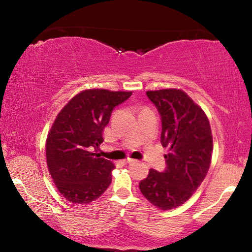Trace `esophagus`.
I'll return each mask as SVG.
<instances>
[{
	"mask_svg": "<svg viewBox=\"0 0 252 252\" xmlns=\"http://www.w3.org/2000/svg\"><path fill=\"white\" fill-rule=\"evenodd\" d=\"M135 161V160L134 159H132V158H126V159H125V160H123V163H125V164H126V163H130V162H134Z\"/></svg>",
	"mask_w": 252,
	"mask_h": 252,
	"instance_id": "34e87169",
	"label": "esophagus"
}]
</instances>
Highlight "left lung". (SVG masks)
<instances>
[{
	"label": "left lung",
	"mask_w": 252,
	"mask_h": 252,
	"mask_svg": "<svg viewBox=\"0 0 252 252\" xmlns=\"http://www.w3.org/2000/svg\"><path fill=\"white\" fill-rule=\"evenodd\" d=\"M146 94L161 116L167 169L161 173L151 169L138 187L155 207L171 210L189 200L206 178L213 149L211 127L205 111L183 90L162 89Z\"/></svg>",
	"instance_id": "obj_1"
}]
</instances>
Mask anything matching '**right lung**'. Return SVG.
Returning <instances> with one entry per match:
<instances>
[{
	"mask_svg": "<svg viewBox=\"0 0 252 252\" xmlns=\"http://www.w3.org/2000/svg\"><path fill=\"white\" fill-rule=\"evenodd\" d=\"M131 95L126 91L83 90L58 112L46 138V163L68 201L85 205L108 189L115 164L97 151L112 109Z\"/></svg>",
	"mask_w": 252,
	"mask_h": 252,
	"instance_id": "obj_1",
	"label": "right lung"
}]
</instances>
